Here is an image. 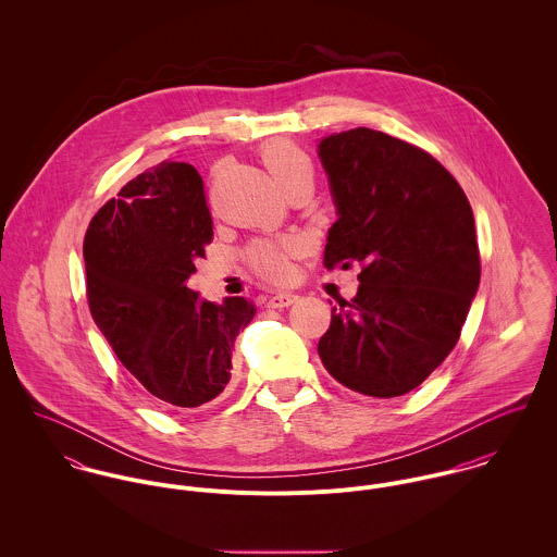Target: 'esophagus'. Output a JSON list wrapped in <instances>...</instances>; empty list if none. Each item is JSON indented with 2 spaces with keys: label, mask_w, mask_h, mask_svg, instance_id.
<instances>
[{
  "label": "esophagus",
  "mask_w": 557,
  "mask_h": 557,
  "mask_svg": "<svg viewBox=\"0 0 557 557\" xmlns=\"http://www.w3.org/2000/svg\"><path fill=\"white\" fill-rule=\"evenodd\" d=\"M294 302H298V296L292 292H278V294H272L265 298V305L270 309H285V307H292Z\"/></svg>",
  "instance_id": "34e87169"
}]
</instances>
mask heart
I'll list each match as a JSON object with an SVG mask.
<instances>
[{
    "mask_svg": "<svg viewBox=\"0 0 557 557\" xmlns=\"http://www.w3.org/2000/svg\"><path fill=\"white\" fill-rule=\"evenodd\" d=\"M261 162L274 177V182L289 195L298 188H311L315 184V164L305 148L287 139H274L259 152ZM298 250L296 239H255L246 248L250 268L270 281H283L289 274V255Z\"/></svg>",
    "mask_w": 557,
    "mask_h": 557,
    "instance_id": "heart-1",
    "label": "heart"
}]
</instances>
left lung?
I'll return each mask as SVG.
<instances>
[{
  "label": "left lung",
  "mask_w": 557,
  "mask_h": 557,
  "mask_svg": "<svg viewBox=\"0 0 557 557\" xmlns=\"http://www.w3.org/2000/svg\"><path fill=\"white\" fill-rule=\"evenodd\" d=\"M338 221L323 265L358 263V294L332 309L318 351L349 391L377 398L418 388L453 351L476 296L472 206L429 152L371 128L319 141Z\"/></svg>",
  "instance_id": "1"
}]
</instances>
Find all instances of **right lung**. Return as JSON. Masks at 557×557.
I'll return each instance as SVG.
<instances>
[{"label": "right lung", "instance_id": "right-lung-1", "mask_svg": "<svg viewBox=\"0 0 557 557\" xmlns=\"http://www.w3.org/2000/svg\"><path fill=\"white\" fill-rule=\"evenodd\" d=\"M212 236L201 175L162 160L96 212L83 242L91 318L120 362L175 409L227 388L236 336L255 318L244 298L214 305L186 287Z\"/></svg>", "mask_w": 557, "mask_h": 557}]
</instances>
